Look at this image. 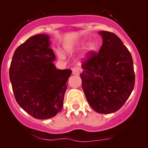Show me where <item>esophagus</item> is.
<instances>
[{"mask_svg":"<svg viewBox=\"0 0 148 148\" xmlns=\"http://www.w3.org/2000/svg\"><path fill=\"white\" fill-rule=\"evenodd\" d=\"M81 69H79L78 66H74L72 68V74H75V75H79L80 74Z\"/></svg>","mask_w":148,"mask_h":148,"instance_id":"obj_1","label":"esophagus"}]
</instances>
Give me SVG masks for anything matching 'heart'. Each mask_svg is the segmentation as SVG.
<instances>
[{
    "label": "heart",
    "mask_w": 148,
    "mask_h": 148,
    "mask_svg": "<svg viewBox=\"0 0 148 148\" xmlns=\"http://www.w3.org/2000/svg\"><path fill=\"white\" fill-rule=\"evenodd\" d=\"M95 48H96V45H95V44H94V43H91V44L88 45V52H91V51H94L95 49ZM60 55H61V54H60Z\"/></svg>",
    "instance_id": "obj_1"
}]
</instances>
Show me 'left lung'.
<instances>
[{"mask_svg": "<svg viewBox=\"0 0 148 148\" xmlns=\"http://www.w3.org/2000/svg\"><path fill=\"white\" fill-rule=\"evenodd\" d=\"M103 44L99 52L91 51L82 62L80 74L84 92L97 113H111L119 110L135 86L132 56L116 34L101 31Z\"/></svg>", "mask_w": 148, "mask_h": 148, "instance_id": "8db88e82", "label": "left lung"}]
</instances>
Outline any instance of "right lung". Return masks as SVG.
Instances as JSON below:
<instances>
[{"label": "right lung", "mask_w": 148, "mask_h": 148, "mask_svg": "<svg viewBox=\"0 0 148 148\" xmlns=\"http://www.w3.org/2000/svg\"><path fill=\"white\" fill-rule=\"evenodd\" d=\"M47 35H34L15 51L9 69L15 99L37 119L54 117L62 111L71 69H57Z\"/></svg>", "instance_id": "add662e5"}]
</instances>
